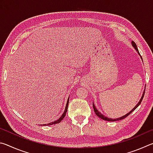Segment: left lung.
<instances>
[{
  "instance_id": "obj_1",
  "label": "left lung",
  "mask_w": 153,
  "mask_h": 153,
  "mask_svg": "<svg viewBox=\"0 0 153 153\" xmlns=\"http://www.w3.org/2000/svg\"><path fill=\"white\" fill-rule=\"evenodd\" d=\"M131 44H132V46H134V48H135V49L136 50L138 51V54L140 55V53H139V52H138V48H137V46H136V43L134 42V41H132V42H131ZM142 58V57H141ZM144 92H145V91L144 92V93H143V94H142V98H140V101H139V102L138 103V104L136 105V106L135 107H134L132 110H131L130 112H129L128 114H126V115H124V116H123V117H120V118H118V119H110V118H108V117H105V115H102L101 113H100L99 111H98L97 108H96V107H95V106H94V105L93 104V108H94V112H95V114L96 115H97L98 117H100V119H102V120H105V121H119V120H123L124 118H126V117H128V116L129 115V114H131V113L133 112V111L136 109V108L138 107V106L140 105V104L141 103V102H142V99H143V97H144Z\"/></svg>"
}]
</instances>
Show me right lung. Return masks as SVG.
<instances>
[{
	"mask_svg": "<svg viewBox=\"0 0 153 153\" xmlns=\"http://www.w3.org/2000/svg\"><path fill=\"white\" fill-rule=\"evenodd\" d=\"M68 104H69V98H68V100H67V105H66V107H65V109L64 113H63V115H61V117L60 118H59L58 120H56V121H53V122L50 123H48L47 126H51V125H53V124H56V123H59L61 122V120H63V119L65 117L66 113H67V108H68ZM45 125H46V124H45V125H44V126H45Z\"/></svg>",
	"mask_w": 153,
	"mask_h": 153,
	"instance_id": "right-lung-1",
	"label": "right lung"
}]
</instances>
